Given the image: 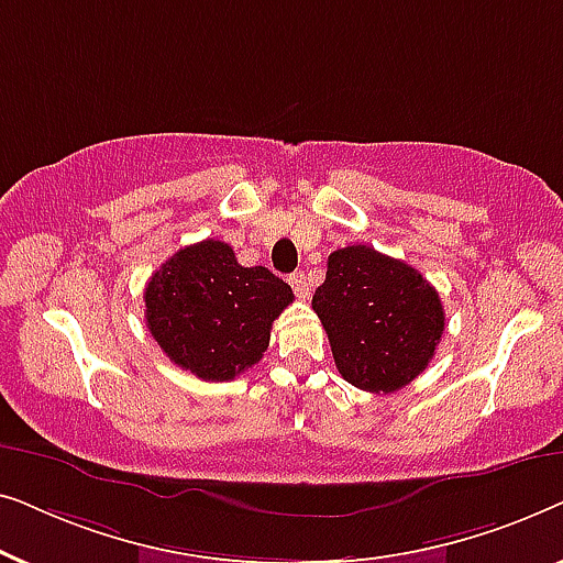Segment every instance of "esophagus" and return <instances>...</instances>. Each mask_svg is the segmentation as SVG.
<instances>
[{
	"label": "esophagus",
	"mask_w": 563,
	"mask_h": 563,
	"mask_svg": "<svg viewBox=\"0 0 563 563\" xmlns=\"http://www.w3.org/2000/svg\"><path fill=\"white\" fill-rule=\"evenodd\" d=\"M289 284H291V289H295V295H297L299 299H310V295H312V284H310V279H307L305 272L291 274V276H289Z\"/></svg>",
	"instance_id": "esophagus-1"
}]
</instances>
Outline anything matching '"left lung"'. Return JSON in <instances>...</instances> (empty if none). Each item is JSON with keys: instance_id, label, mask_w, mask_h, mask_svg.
I'll use <instances>...</instances> for the list:
<instances>
[{"instance_id": "8db88e82", "label": "left lung", "mask_w": 563, "mask_h": 563, "mask_svg": "<svg viewBox=\"0 0 563 563\" xmlns=\"http://www.w3.org/2000/svg\"><path fill=\"white\" fill-rule=\"evenodd\" d=\"M312 310L325 328L343 379L374 395H389L418 379L445 328L433 284L418 268L372 245L330 253Z\"/></svg>"}]
</instances>
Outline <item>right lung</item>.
Masks as SVG:
<instances>
[{
  "instance_id": "right-lung-1",
  "label": "right lung",
  "mask_w": 563,
  "mask_h": 563,
  "mask_svg": "<svg viewBox=\"0 0 563 563\" xmlns=\"http://www.w3.org/2000/svg\"><path fill=\"white\" fill-rule=\"evenodd\" d=\"M145 325L176 366L205 382H230L258 364L291 287L266 266H241L207 238L176 251L145 287Z\"/></svg>"
}]
</instances>
